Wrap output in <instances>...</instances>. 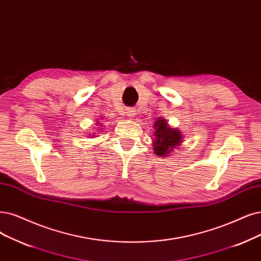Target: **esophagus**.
Wrapping results in <instances>:
<instances>
[{"instance_id":"obj_1","label":"esophagus","mask_w":261,"mask_h":261,"mask_svg":"<svg viewBox=\"0 0 261 261\" xmlns=\"http://www.w3.org/2000/svg\"><path fill=\"white\" fill-rule=\"evenodd\" d=\"M128 116L131 118H133L134 116H136V111H132V110H128Z\"/></svg>"}]
</instances>
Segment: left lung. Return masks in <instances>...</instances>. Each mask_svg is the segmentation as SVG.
<instances>
[{"instance_id":"8db88e82","label":"left lung","mask_w":261,"mask_h":261,"mask_svg":"<svg viewBox=\"0 0 261 261\" xmlns=\"http://www.w3.org/2000/svg\"><path fill=\"white\" fill-rule=\"evenodd\" d=\"M155 133H153V152L157 157L169 156L172 151L180 145L182 141V134L179 130L171 128L168 121L163 118H158L153 124Z\"/></svg>"}]
</instances>
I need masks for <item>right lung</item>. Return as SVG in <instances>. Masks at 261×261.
Wrapping results in <instances>:
<instances>
[{
  "label": "right lung",
  "instance_id": "add662e5",
  "mask_svg": "<svg viewBox=\"0 0 261 261\" xmlns=\"http://www.w3.org/2000/svg\"><path fill=\"white\" fill-rule=\"evenodd\" d=\"M95 129H96V128H95ZM89 136H91V134H89ZM91 137H93V134H92V136H91Z\"/></svg>",
  "mask_w": 261,
  "mask_h": 261
}]
</instances>
